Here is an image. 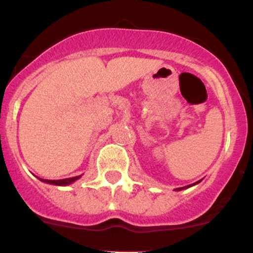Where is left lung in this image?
Here are the masks:
<instances>
[{
	"mask_svg": "<svg viewBox=\"0 0 253 253\" xmlns=\"http://www.w3.org/2000/svg\"><path fill=\"white\" fill-rule=\"evenodd\" d=\"M197 183H200V181L199 182H196V183H193V184H190V185H185V187H182V188H176V191H181V190H183V189H188V188H190V187H193V185H195V184H197Z\"/></svg>",
	"mask_w": 253,
	"mask_h": 253,
	"instance_id": "8db88e82",
	"label": "left lung"
}]
</instances>
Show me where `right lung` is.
Instances as JSON below:
<instances>
[{"label": "right lung", "mask_w": 253, "mask_h": 253, "mask_svg": "<svg viewBox=\"0 0 253 253\" xmlns=\"http://www.w3.org/2000/svg\"><path fill=\"white\" fill-rule=\"evenodd\" d=\"M81 176H76V177H71V178H65V179H57V181H51V179H42V178H38L40 179V181L43 182V183H48V184H53V185H69L71 184V183H74L75 181H77L78 178H80Z\"/></svg>", "instance_id": "right-lung-1"}]
</instances>
